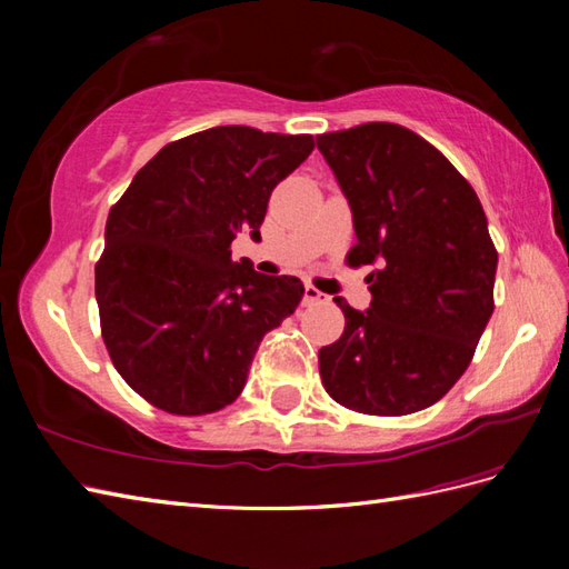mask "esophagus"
Returning a JSON list of instances; mask_svg holds the SVG:
<instances>
[{
    "label": "esophagus",
    "instance_id": "1",
    "mask_svg": "<svg viewBox=\"0 0 569 569\" xmlns=\"http://www.w3.org/2000/svg\"><path fill=\"white\" fill-rule=\"evenodd\" d=\"M325 296L318 291L316 286H310V283H306V293H303V303L306 306H312V303H320Z\"/></svg>",
    "mask_w": 569,
    "mask_h": 569
}]
</instances>
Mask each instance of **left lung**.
<instances>
[{"label": "left lung", "mask_w": 569, "mask_h": 569, "mask_svg": "<svg viewBox=\"0 0 569 569\" xmlns=\"http://www.w3.org/2000/svg\"><path fill=\"white\" fill-rule=\"evenodd\" d=\"M352 210V266L371 263V306L345 298V332L320 349L322 386L369 416L432 406L469 367L493 312L499 253L462 173L416 131L369 122L318 137Z\"/></svg>", "instance_id": "obj_1"}]
</instances>
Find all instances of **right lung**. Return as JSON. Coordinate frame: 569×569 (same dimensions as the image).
<instances>
[{"label": "right lung", "mask_w": 569, "mask_h": 569, "mask_svg": "<svg viewBox=\"0 0 569 569\" xmlns=\"http://www.w3.org/2000/svg\"><path fill=\"white\" fill-rule=\"evenodd\" d=\"M310 134L214 127L168 143L107 217L94 266L102 340L131 389L176 416L229 406L263 335L293 316L303 283L232 261L259 227Z\"/></svg>", "instance_id": "obj_1"}]
</instances>
